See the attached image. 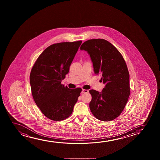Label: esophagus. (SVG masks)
I'll return each instance as SVG.
<instances>
[{
  "mask_svg": "<svg viewBox=\"0 0 160 160\" xmlns=\"http://www.w3.org/2000/svg\"><path fill=\"white\" fill-rule=\"evenodd\" d=\"M88 90H84V89H82V91H81V93H88Z\"/></svg>",
  "mask_w": 160,
  "mask_h": 160,
  "instance_id": "obj_1",
  "label": "esophagus"
}]
</instances>
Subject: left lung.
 Segmentation results:
<instances>
[{
	"label": "left lung",
	"mask_w": 160,
	"mask_h": 160,
	"mask_svg": "<svg viewBox=\"0 0 160 160\" xmlns=\"http://www.w3.org/2000/svg\"><path fill=\"white\" fill-rule=\"evenodd\" d=\"M80 50L88 51L94 74L101 75L105 84L101 92L89 91L92 96L91 112L99 120H113L122 112L130 94L129 72L125 59L114 45L102 39L88 40L81 45Z\"/></svg>",
	"instance_id": "left-lung-1"
}]
</instances>
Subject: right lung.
Returning <instances> with one entry per match:
<instances>
[{
  "mask_svg": "<svg viewBox=\"0 0 160 160\" xmlns=\"http://www.w3.org/2000/svg\"><path fill=\"white\" fill-rule=\"evenodd\" d=\"M82 41L48 46L35 61L30 74L31 91L36 104L52 120H63L72 114L82 89L61 84Z\"/></svg>",
  "mask_w": 160,
  "mask_h": 160,
  "instance_id": "right-lung-1",
  "label": "right lung"
}]
</instances>
